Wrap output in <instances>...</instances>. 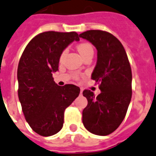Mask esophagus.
Segmentation results:
<instances>
[{
    "instance_id": "34e87169",
    "label": "esophagus",
    "mask_w": 156,
    "mask_h": 156,
    "mask_svg": "<svg viewBox=\"0 0 156 156\" xmlns=\"http://www.w3.org/2000/svg\"><path fill=\"white\" fill-rule=\"evenodd\" d=\"M82 92H83V90H82V89L81 88V89H80V94H82Z\"/></svg>"
}]
</instances>
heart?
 Here are the masks:
<instances>
[{
  "label": "heart",
  "mask_w": 156,
  "mask_h": 156,
  "mask_svg": "<svg viewBox=\"0 0 156 156\" xmlns=\"http://www.w3.org/2000/svg\"><path fill=\"white\" fill-rule=\"evenodd\" d=\"M78 51L79 52V54L81 55L82 58L84 57L85 55H86L87 54L92 53L94 52V48H93L92 45L89 43H82L79 45L78 46ZM66 54V50H64L62 52L61 55H60V61H62L63 59V58L65 57Z\"/></svg>",
  "instance_id": "obj_1"
}]
</instances>
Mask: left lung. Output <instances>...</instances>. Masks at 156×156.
Listing matches in <instances>:
<instances>
[{
	"label": "left lung",
	"mask_w": 156,
	"mask_h": 156,
	"mask_svg": "<svg viewBox=\"0 0 156 156\" xmlns=\"http://www.w3.org/2000/svg\"><path fill=\"white\" fill-rule=\"evenodd\" d=\"M79 37L90 41L98 51L91 78L99 83L101 94L82 93L88 101L82 111V123L98 136L113 133L125 119L132 98V70L126 51L118 39L109 32L90 30Z\"/></svg>",
	"instance_id": "left-lung-1"
}]
</instances>
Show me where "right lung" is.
<instances>
[{
  "instance_id": "obj_1",
  "label": "right lung",
  "mask_w": 156,
  "mask_h": 156,
  "mask_svg": "<svg viewBox=\"0 0 156 156\" xmlns=\"http://www.w3.org/2000/svg\"><path fill=\"white\" fill-rule=\"evenodd\" d=\"M74 40H79L75 31H45L28 43L20 59L18 97L22 111L32 130L43 136L62 129L64 111L80 93L74 85L58 86L52 77L58 70L62 52Z\"/></svg>"
}]
</instances>
